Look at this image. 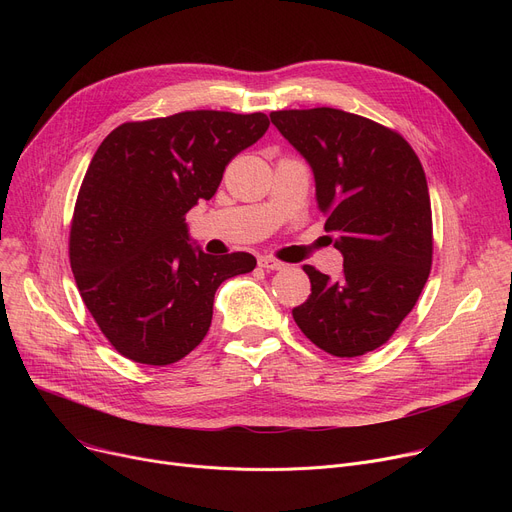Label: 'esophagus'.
Listing matches in <instances>:
<instances>
[{
  "label": "esophagus",
  "instance_id": "1",
  "mask_svg": "<svg viewBox=\"0 0 512 512\" xmlns=\"http://www.w3.org/2000/svg\"><path fill=\"white\" fill-rule=\"evenodd\" d=\"M259 267H263V270H267V272H276V270H282L284 263L274 257L263 255V257H259Z\"/></svg>",
  "mask_w": 512,
  "mask_h": 512
}]
</instances>
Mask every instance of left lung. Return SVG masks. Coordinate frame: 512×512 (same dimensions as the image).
<instances>
[{
  "instance_id": "left-lung-1",
  "label": "left lung",
  "mask_w": 512,
  "mask_h": 512,
  "mask_svg": "<svg viewBox=\"0 0 512 512\" xmlns=\"http://www.w3.org/2000/svg\"><path fill=\"white\" fill-rule=\"evenodd\" d=\"M313 170L319 211L344 257L338 280L303 265L309 299L292 309L301 332L334 357H361L400 326L432 270L427 180L392 128L334 107L270 114Z\"/></svg>"
}]
</instances>
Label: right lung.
Returning <instances> with one entry per match:
<instances>
[{
	"label": "right lung",
	"mask_w": 512,
	"mask_h": 512,
	"mask_svg": "<svg viewBox=\"0 0 512 512\" xmlns=\"http://www.w3.org/2000/svg\"><path fill=\"white\" fill-rule=\"evenodd\" d=\"M265 114L215 110L126 122L95 151L74 205L70 265L87 309L120 355L170 365L205 338L215 290L249 274V253L213 257L184 222L230 159L257 143Z\"/></svg>",
	"instance_id": "right-lung-1"
}]
</instances>
